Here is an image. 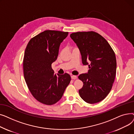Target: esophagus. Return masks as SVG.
Wrapping results in <instances>:
<instances>
[{"label":"esophagus","mask_w":134,"mask_h":134,"mask_svg":"<svg viewBox=\"0 0 134 134\" xmlns=\"http://www.w3.org/2000/svg\"><path fill=\"white\" fill-rule=\"evenodd\" d=\"M71 78L72 79L74 80V79H76L77 78V76L76 75H71Z\"/></svg>","instance_id":"1"}]
</instances>
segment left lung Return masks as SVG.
I'll return each mask as SVG.
<instances>
[{
  "label": "left lung",
  "instance_id": "obj_1",
  "mask_svg": "<svg viewBox=\"0 0 134 134\" xmlns=\"http://www.w3.org/2000/svg\"><path fill=\"white\" fill-rule=\"evenodd\" d=\"M70 37L78 46L83 65L88 73L78 78L83 82L79 93L89 104L100 102L110 93L116 73V59L111 47L102 36L94 31L76 32Z\"/></svg>",
  "mask_w": 134,
  "mask_h": 134
}]
</instances>
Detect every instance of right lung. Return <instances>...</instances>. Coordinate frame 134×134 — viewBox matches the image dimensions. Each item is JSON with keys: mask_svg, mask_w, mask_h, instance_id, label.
<instances>
[{"mask_svg": "<svg viewBox=\"0 0 134 134\" xmlns=\"http://www.w3.org/2000/svg\"><path fill=\"white\" fill-rule=\"evenodd\" d=\"M68 34L46 30L32 38L26 47L23 62L24 79L31 94L42 104L57 103L71 81L68 74L56 75L52 68L60 44Z\"/></svg>", "mask_w": 134, "mask_h": 134, "instance_id": "1", "label": "right lung"}]
</instances>
